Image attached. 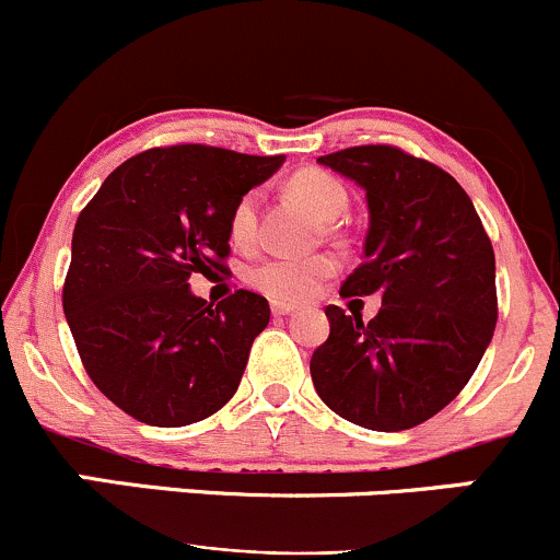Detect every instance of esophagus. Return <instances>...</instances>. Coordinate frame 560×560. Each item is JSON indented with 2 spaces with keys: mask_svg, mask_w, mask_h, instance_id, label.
I'll return each instance as SVG.
<instances>
[{
  "mask_svg": "<svg viewBox=\"0 0 560 560\" xmlns=\"http://www.w3.org/2000/svg\"><path fill=\"white\" fill-rule=\"evenodd\" d=\"M293 313H296V307H293V304L272 302V315H275V318H285V315H293Z\"/></svg>",
  "mask_w": 560,
  "mask_h": 560,
  "instance_id": "obj_1",
  "label": "esophagus"
}]
</instances>
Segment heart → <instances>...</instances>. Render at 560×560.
<instances>
[{"instance_id": "1", "label": "heart", "mask_w": 560, "mask_h": 560, "mask_svg": "<svg viewBox=\"0 0 560 560\" xmlns=\"http://www.w3.org/2000/svg\"><path fill=\"white\" fill-rule=\"evenodd\" d=\"M288 191L310 207L323 221H334L348 207L342 183L318 170H304L288 180ZM258 232V194L247 191L229 215V237L237 247H250ZM337 272V258L326 256H269L247 269V282L275 302H304Z\"/></svg>"}]
</instances>
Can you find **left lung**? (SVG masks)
I'll list each match as a JSON object with an SVG mask.
<instances>
[{
	"mask_svg": "<svg viewBox=\"0 0 560 560\" xmlns=\"http://www.w3.org/2000/svg\"><path fill=\"white\" fill-rule=\"evenodd\" d=\"M364 188V261L342 296L380 293L364 323L328 304L331 331L310 374L326 407L372 431L423 423L460 394L491 345L495 258L464 188L436 164L390 145L320 155Z\"/></svg>",
	"mask_w": 560,
	"mask_h": 560,
	"instance_id": "8db88e82",
	"label": "left lung"
}]
</instances>
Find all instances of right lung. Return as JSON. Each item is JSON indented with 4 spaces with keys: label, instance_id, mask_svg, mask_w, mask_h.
Here are the masks:
<instances>
[{
    "label": "right lung",
    "instance_id": "1",
    "mask_svg": "<svg viewBox=\"0 0 560 560\" xmlns=\"http://www.w3.org/2000/svg\"><path fill=\"white\" fill-rule=\"evenodd\" d=\"M282 155L153 148L109 172L74 223L65 315L96 388L140 423L175 429L240 388L269 302L237 291L210 304L191 275L229 272V215Z\"/></svg>",
    "mask_w": 560,
    "mask_h": 560
}]
</instances>
